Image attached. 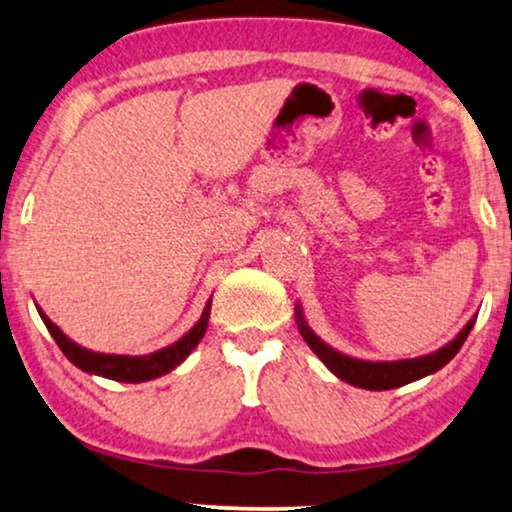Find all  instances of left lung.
<instances>
[{"label": "left lung", "mask_w": 512, "mask_h": 512, "mask_svg": "<svg viewBox=\"0 0 512 512\" xmlns=\"http://www.w3.org/2000/svg\"><path fill=\"white\" fill-rule=\"evenodd\" d=\"M295 318H297L299 335L304 337V342L309 344V349L323 360L327 370L335 374V377L346 381V384L367 388V391H388V388L412 384V381L438 372L440 367H445L449 360L459 353L463 342H466L468 332L473 330L475 325V316H473L466 325H463V330L452 339V342L445 344L438 351L428 353V356L407 358V360H360V358L346 356V353L332 349L330 344H325L304 320L302 306L299 304L295 306Z\"/></svg>", "instance_id": "left-lung-1"}]
</instances>
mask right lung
<instances>
[{
  "label": "right lung",
  "mask_w": 512,
  "mask_h": 512,
  "mask_svg": "<svg viewBox=\"0 0 512 512\" xmlns=\"http://www.w3.org/2000/svg\"><path fill=\"white\" fill-rule=\"evenodd\" d=\"M210 304H213V299H208L199 323H196L185 337H180L175 344L166 346V349L147 353V356H117V353H98V351L84 349V346L72 342V339L67 337L65 332L60 330V327L53 323L42 309H39V306L37 311L44 320L46 330H49L51 337L56 339L60 351H63L65 358L70 360L72 365H77L79 370H84L88 374H98V377H105V379L126 381V384H140V381L163 377V374L175 370L180 363H185L189 353L199 346L203 335H206Z\"/></svg>",
  "instance_id": "add662e5"
}]
</instances>
